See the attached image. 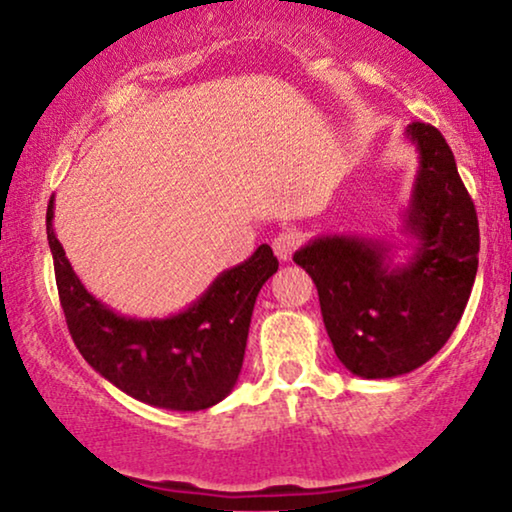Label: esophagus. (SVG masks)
<instances>
[{
	"label": "esophagus",
	"instance_id": "obj_1",
	"mask_svg": "<svg viewBox=\"0 0 512 512\" xmlns=\"http://www.w3.org/2000/svg\"><path fill=\"white\" fill-rule=\"evenodd\" d=\"M298 244H300L298 233H293V230H284V233H279L275 240H272V249H275L279 261H289Z\"/></svg>",
	"mask_w": 512,
	"mask_h": 512
}]
</instances>
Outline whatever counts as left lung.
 <instances>
[{"instance_id": "1", "label": "left lung", "mask_w": 512, "mask_h": 512, "mask_svg": "<svg viewBox=\"0 0 512 512\" xmlns=\"http://www.w3.org/2000/svg\"><path fill=\"white\" fill-rule=\"evenodd\" d=\"M405 139L419 153L398 247L361 235H319L293 254L317 284L335 356L349 373L387 380L410 373L450 340L478 272L480 230L452 149L426 123Z\"/></svg>"}]
</instances>
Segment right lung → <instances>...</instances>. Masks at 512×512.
Returning a JSON list of instances; mask_svg holds the SVG:
<instances>
[{
  "mask_svg": "<svg viewBox=\"0 0 512 512\" xmlns=\"http://www.w3.org/2000/svg\"><path fill=\"white\" fill-rule=\"evenodd\" d=\"M53 205L51 198L46 235L55 282L69 333L88 366L153 408L195 412L223 401L240 377L258 291L279 268L268 244L223 270L186 310L163 319L125 317L76 277L53 230Z\"/></svg>",
  "mask_w": 512,
  "mask_h": 512,
  "instance_id": "right-lung-1",
  "label": "right lung"
}]
</instances>
